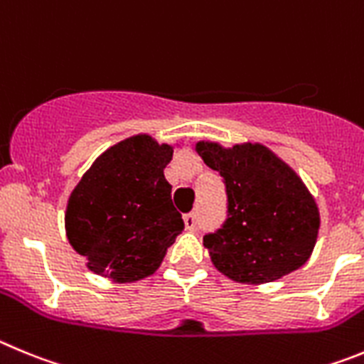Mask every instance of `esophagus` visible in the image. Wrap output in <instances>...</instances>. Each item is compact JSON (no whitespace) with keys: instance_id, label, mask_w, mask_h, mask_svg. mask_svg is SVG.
I'll use <instances>...</instances> for the list:
<instances>
[{"instance_id":"1","label":"esophagus","mask_w":364,"mask_h":364,"mask_svg":"<svg viewBox=\"0 0 364 364\" xmlns=\"http://www.w3.org/2000/svg\"><path fill=\"white\" fill-rule=\"evenodd\" d=\"M183 221H185L186 230H194V228L198 227V219H196V214H192V212L183 215Z\"/></svg>"}]
</instances>
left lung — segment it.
<instances>
[{
    "instance_id": "8db88e82",
    "label": "left lung",
    "mask_w": 364,
    "mask_h": 364,
    "mask_svg": "<svg viewBox=\"0 0 364 364\" xmlns=\"http://www.w3.org/2000/svg\"><path fill=\"white\" fill-rule=\"evenodd\" d=\"M196 150L227 186V221L203 237L214 267L247 284L270 283L303 267L316 247L321 219L296 170L261 143L225 149L199 141Z\"/></svg>"
}]
</instances>
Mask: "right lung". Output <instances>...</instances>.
<instances>
[{
  "label": "right lung",
  "instance_id": "1",
  "mask_svg": "<svg viewBox=\"0 0 364 364\" xmlns=\"http://www.w3.org/2000/svg\"><path fill=\"white\" fill-rule=\"evenodd\" d=\"M174 146L149 134L105 150L72 190L65 230L97 276L132 283L152 276L185 223L172 203L165 166Z\"/></svg>",
  "mask_w": 364,
  "mask_h": 364
}]
</instances>
